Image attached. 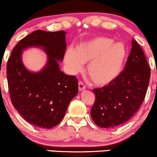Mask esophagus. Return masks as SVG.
Instances as JSON below:
<instances>
[{"instance_id": "obj_1", "label": "esophagus", "mask_w": 157, "mask_h": 157, "mask_svg": "<svg viewBox=\"0 0 157 157\" xmlns=\"http://www.w3.org/2000/svg\"><path fill=\"white\" fill-rule=\"evenodd\" d=\"M85 85H84V83L82 82H78V90L80 91H83V90H85Z\"/></svg>"}]
</instances>
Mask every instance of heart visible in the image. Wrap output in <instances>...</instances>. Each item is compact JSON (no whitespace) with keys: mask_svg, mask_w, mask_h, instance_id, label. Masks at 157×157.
Returning <instances> with one entry per match:
<instances>
[{"mask_svg":"<svg viewBox=\"0 0 157 157\" xmlns=\"http://www.w3.org/2000/svg\"><path fill=\"white\" fill-rule=\"evenodd\" d=\"M108 37H97L85 42L76 50L68 49L65 62L69 71L75 74L88 64V74L98 85L109 84L121 72L127 55L124 45Z\"/></svg>","mask_w":157,"mask_h":157,"instance_id":"b5f03b06","label":"heart"}]
</instances>
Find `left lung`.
Here are the masks:
<instances>
[{"mask_svg": "<svg viewBox=\"0 0 157 157\" xmlns=\"http://www.w3.org/2000/svg\"><path fill=\"white\" fill-rule=\"evenodd\" d=\"M132 48L124 69L115 79L92 90L95 101L91 116L100 128H113L131 118L142 105L150 78V68L137 42Z\"/></svg>", "mask_w": 157, "mask_h": 157, "instance_id": "obj_1", "label": "left lung"}]
</instances>
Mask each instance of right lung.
Returning a JSON list of instances; mask_svg holds the SVG:
<instances>
[{
    "instance_id": "obj_1",
    "label": "right lung",
    "mask_w": 157,
    "mask_h": 157,
    "mask_svg": "<svg viewBox=\"0 0 157 157\" xmlns=\"http://www.w3.org/2000/svg\"><path fill=\"white\" fill-rule=\"evenodd\" d=\"M42 48L48 56L41 71L29 72L22 62V50ZM66 49V32L36 30L23 38L12 50L7 61V75L11 102L31 124L49 129L63 120L72 99L78 94L76 77L63 73L58 61Z\"/></svg>"
}]
</instances>
